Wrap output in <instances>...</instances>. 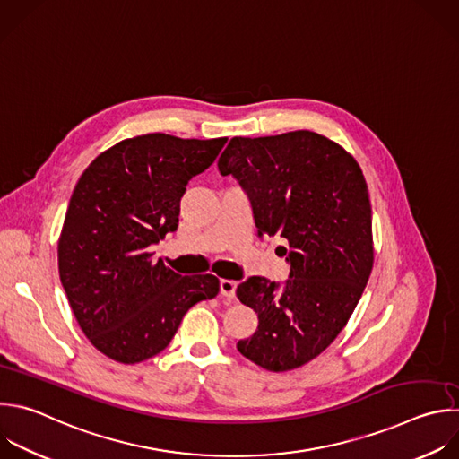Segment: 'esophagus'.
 <instances>
[{
  "label": "esophagus",
  "instance_id": "34e87169",
  "mask_svg": "<svg viewBox=\"0 0 459 459\" xmlns=\"http://www.w3.org/2000/svg\"><path fill=\"white\" fill-rule=\"evenodd\" d=\"M236 286L238 282L236 281H230V279H221L220 281V293L227 299H234L236 295Z\"/></svg>",
  "mask_w": 459,
  "mask_h": 459
}]
</instances>
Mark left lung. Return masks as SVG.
<instances>
[{"mask_svg": "<svg viewBox=\"0 0 459 459\" xmlns=\"http://www.w3.org/2000/svg\"><path fill=\"white\" fill-rule=\"evenodd\" d=\"M218 169L245 191L257 236L288 241L279 247L286 281L254 275L236 290L259 321L236 346L268 371L295 369L335 341L368 284L373 239L364 175L350 152L314 131L234 136Z\"/></svg>", "mask_w": 459, "mask_h": 459, "instance_id": "1", "label": "left lung"}]
</instances>
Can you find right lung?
Here are the masks:
<instances>
[{"mask_svg":"<svg viewBox=\"0 0 459 459\" xmlns=\"http://www.w3.org/2000/svg\"><path fill=\"white\" fill-rule=\"evenodd\" d=\"M227 138L149 133L118 142L79 178L59 239V277L72 312L106 357L136 364L159 355L220 281L173 272L151 247L178 229L189 180L212 166Z\"/></svg>","mask_w":459,"mask_h":459,"instance_id":"right-lung-1","label":"right lung"}]
</instances>
